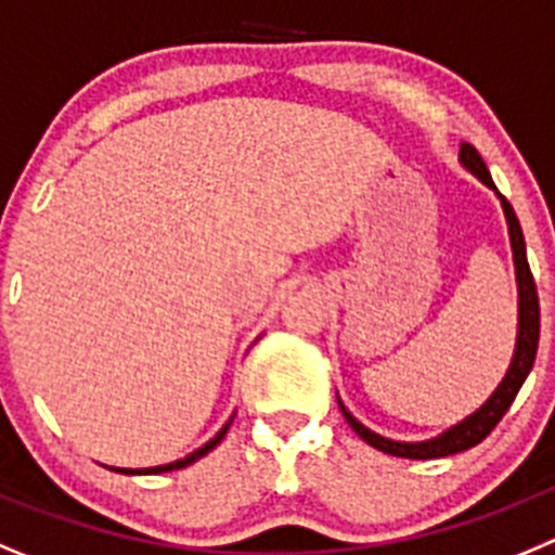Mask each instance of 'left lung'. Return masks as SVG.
<instances>
[{"label":"left lung","mask_w":555,"mask_h":555,"mask_svg":"<svg viewBox=\"0 0 555 555\" xmlns=\"http://www.w3.org/2000/svg\"><path fill=\"white\" fill-rule=\"evenodd\" d=\"M459 163H462L478 182H483L489 191H495V182L489 177L487 166H483L481 154L470 146V143H462L459 149ZM503 207V216H506L508 227V243H512V257H514V279H517V343H514V357L512 364H508L506 376L498 384V389L470 417H464L462 423L451 426L448 431L437 434L431 439H421V442H401V439H389L382 437V434L371 431L367 426L353 417L346 409V403L339 401V409L346 414L348 426L359 434V437L367 442V446L378 448V451L389 453V456H401V459H439V456H451V453H462L467 448L478 446L481 439H487V434L501 423L503 414L508 412L512 401L520 392L522 382L528 378L533 367V359H537V346H539V298H537V284H533L531 268H528L526 257V237H522V229L517 216H514L512 204L498 193Z\"/></svg>","instance_id":"1"}]
</instances>
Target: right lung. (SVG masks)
<instances>
[{"instance_id":"add662e5","label":"right lung","mask_w":555,"mask_h":555,"mask_svg":"<svg viewBox=\"0 0 555 555\" xmlns=\"http://www.w3.org/2000/svg\"><path fill=\"white\" fill-rule=\"evenodd\" d=\"M229 426H232V417H229L227 423H223V428L221 431L216 434V437L209 439V442H204L202 448H198V451H193L191 456H184V459H177V462H171V464H159V467H143V470H127V467H118V473H124V476H152V473H168V470H182V467H188V464H193V462H198V459L202 456H207L209 451H212V448L216 446H221V439L227 437V431H229Z\"/></svg>"}]
</instances>
